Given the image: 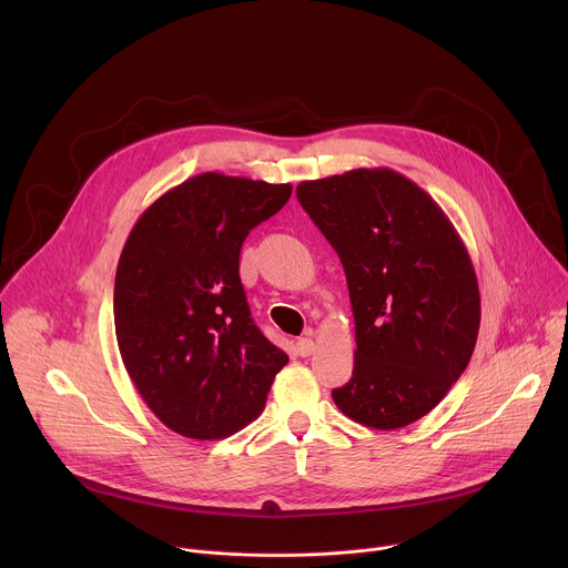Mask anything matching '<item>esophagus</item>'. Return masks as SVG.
<instances>
[{"instance_id":"34e87169","label":"esophagus","mask_w":568,"mask_h":568,"mask_svg":"<svg viewBox=\"0 0 568 568\" xmlns=\"http://www.w3.org/2000/svg\"><path fill=\"white\" fill-rule=\"evenodd\" d=\"M314 339L312 337H301L298 342H296V353L301 355V357H310L312 353H314Z\"/></svg>"}]
</instances>
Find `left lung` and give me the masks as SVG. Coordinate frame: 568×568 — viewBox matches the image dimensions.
Segmentation results:
<instances>
[{"label":"left lung","instance_id":"8db88e82","mask_svg":"<svg viewBox=\"0 0 568 568\" xmlns=\"http://www.w3.org/2000/svg\"><path fill=\"white\" fill-rule=\"evenodd\" d=\"M296 197L337 252L355 316V366L333 399L351 420L399 429L427 416L476 346L480 294L443 209L390 169L301 182Z\"/></svg>","mask_w":568,"mask_h":568}]
</instances>
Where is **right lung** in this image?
<instances>
[{
  "label": "right lung",
  "mask_w": 568,
  "mask_h": 568,
  "mask_svg": "<svg viewBox=\"0 0 568 568\" xmlns=\"http://www.w3.org/2000/svg\"><path fill=\"white\" fill-rule=\"evenodd\" d=\"M290 184L202 173L152 202L132 226L114 281L123 366L175 434L226 438L256 420L287 355L254 323L240 250L278 213Z\"/></svg>",
  "instance_id": "1"
}]
</instances>
